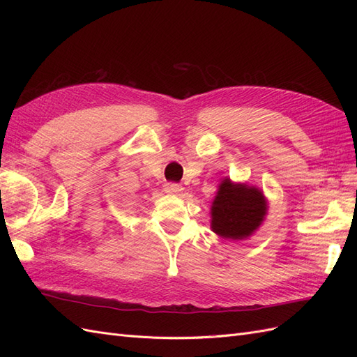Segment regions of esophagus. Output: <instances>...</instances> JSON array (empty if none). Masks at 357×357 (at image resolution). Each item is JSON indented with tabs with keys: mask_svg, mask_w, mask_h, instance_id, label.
<instances>
[{
	"mask_svg": "<svg viewBox=\"0 0 357 357\" xmlns=\"http://www.w3.org/2000/svg\"><path fill=\"white\" fill-rule=\"evenodd\" d=\"M181 190L183 188L177 185V183H167L165 185V192L171 193V195H178V193H181Z\"/></svg>",
	"mask_w": 357,
	"mask_h": 357,
	"instance_id": "1",
	"label": "esophagus"
}]
</instances>
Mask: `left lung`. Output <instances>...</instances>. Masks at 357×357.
I'll return each instance as SVG.
<instances>
[{"mask_svg": "<svg viewBox=\"0 0 357 357\" xmlns=\"http://www.w3.org/2000/svg\"><path fill=\"white\" fill-rule=\"evenodd\" d=\"M210 228L223 240H247L261 228L268 214L264 190L247 183L222 178L210 207Z\"/></svg>", "mask_w": 357, "mask_h": 357, "instance_id": "8db88e82", "label": "left lung"}]
</instances>
